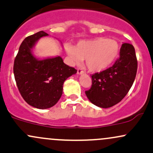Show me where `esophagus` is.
I'll return each mask as SVG.
<instances>
[{"instance_id":"1","label":"esophagus","mask_w":153,"mask_h":153,"mask_svg":"<svg viewBox=\"0 0 153 153\" xmlns=\"http://www.w3.org/2000/svg\"><path fill=\"white\" fill-rule=\"evenodd\" d=\"M77 74H78L79 75L82 74H84V71H82V68H78V69H77Z\"/></svg>"}]
</instances>
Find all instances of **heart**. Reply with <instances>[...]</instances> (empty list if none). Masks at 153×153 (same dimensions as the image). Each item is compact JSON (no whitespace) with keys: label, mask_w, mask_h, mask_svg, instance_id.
<instances>
[{"label":"heart","mask_w":153,"mask_h":153,"mask_svg":"<svg viewBox=\"0 0 153 153\" xmlns=\"http://www.w3.org/2000/svg\"><path fill=\"white\" fill-rule=\"evenodd\" d=\"M120 51L117 41L105 38L81 40L75 47L65 46V52L72 62L80 63L85 59L87 68L95 73L103 71L114 63Z\"/></svg>","instance_id":"b5f03b06"}]
</instances>
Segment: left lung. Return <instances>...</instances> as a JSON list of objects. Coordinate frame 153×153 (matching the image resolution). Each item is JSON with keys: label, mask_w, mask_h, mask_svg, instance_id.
<instances>
[{"label": "left lung", "mask_w": 153, "mask_h": 153, "mask_svg": "<svg viewBox=\"0 0 153 153\" xmlns=\"http://www.w3.org/2000/svg\"><path fill=\"white\" fill-rule=\"evenodd\" d=\"M137 71V60L132 44L123 43L120 57L106 70L92 75V86L85 94L92 103L101 108L111 107L128 93Z\"/></svg>", "instance_id": "1"}]
</instances>
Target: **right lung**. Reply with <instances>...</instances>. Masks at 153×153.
<instances>
[{"instance_id":"obj_1","label":"right lung","mask_w":153,"mask_h":153,"mask_svg":"<svg viewBox=\"0 0 153 153\" xmlns=\"http://www.w3.org/2000/svg\"><path fill=\"white\" fill-rule=\"evenodd\" d=\"M47 36L42 30L25 38L14 63V78L21 96L29 105L40 109L56 104L63 94L64 82L77 71L65 65L60 56L40 59L33 55L38 41Z\"/></svg>"}]
</instances>
